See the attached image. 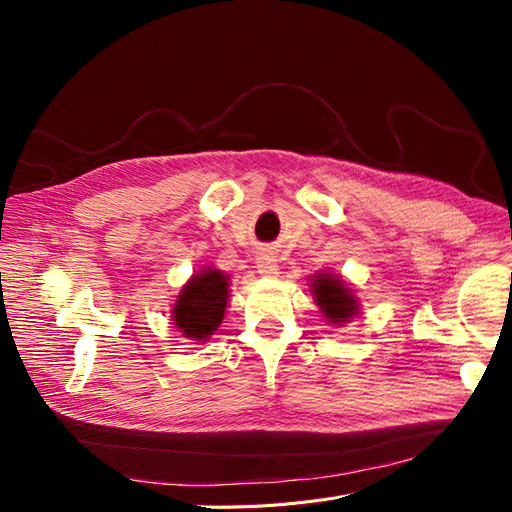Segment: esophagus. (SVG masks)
I'll return each instance as SVG.
<instances>
[{"label": "esophagus", "mask_w": 512, "mask_h": 512, "mask_svg": "<svg viewBox=\"0 0 512 512\" xmlns=\"http://www.w3.org/2000/svg\"><path fill=\"white\" fill-rule=\"evenodd\" d=\"M256 269H258V273H260L262 277H275L277 273H280V265H277V258H275L271 252L258 254Z\"/></svg>", "instance_id": "34e87169"}]
</instances>
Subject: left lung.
Masks as SVG:
<instances>
[{
  "mask_svg": "<svg viewBox=\"0 0 512 512\" xmlns=\"http://www.w3.org/2000/svg\"><path fill=\"white\" fill-rule=\"evenodd\" d=\"M309 284H312L309 286V292H312L318 312L331 327H344V324L352 322L361 314L356 290L350 284H346V280L339 273H314Z\"/></svg>",
  "mask_w": 512,
  "mask_h": 512,
  "instance_id": "1",
  "label": "left lung"
}]
</instances>
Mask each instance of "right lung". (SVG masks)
<instances>
[{
	"mask_svg": "<svg viewBox=\"0 0 512 512\" xmlns=\"http://www.w3.org/2000/svg\"><path fill=\"white\" fill-rule=\"evenodd\" d=\"M228 297L230 275L215 267H205L181 286L170 309V320L194 344L207 342L224 320Z\"/></svg>",
	"mask_w": 512,
	"mask_h": 512,
	"instance_id": "obj_1",
	"label": "right lung"
}]
</instances>
